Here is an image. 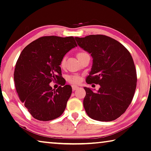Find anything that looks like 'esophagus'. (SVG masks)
Returning a JSON list of instances; mask_svg holds the SVG:
<instances>
[{
  "label": "esophagus",
  "mask_w": 151,
  "mask_h": 151,
  "mask_svg": "<svg viewBox=\"0 0 151 151\" xmlns=\"http://www.w3.org/2000/svg\"><path fill=\"white\" fill-rule=\"evenodd\" d=\"M78 88V86H75V85H73L72 86V91H76V89L77 88Z\"/></svg>",
  "instance_id": "esophagus-1"
}]
</instances>
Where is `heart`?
<instances>
[{
    "label": "heart",
    "instance_id": "heart-1",
    "mask_svg": "<svg viewBox=\"0 0 151 151\" xmlns=\"http://www.w3.org/2000/svg\"><path fill=\"white\" fill-rule=\"evenodd\" d=\"M86 55H88L87 53H86L85 51H81L79 53H78L77 55V57H78V59L81 58L82 57L85 56ZM65 61H66V58L63 57L62 58V60L60 61V66H64V64H65ZM66 79L70 83H71L72 84H78L81 81V79H80V77L78 76H68L66 77Z\"/></svg>",
    "mask_w": 151,
    "mask_h": 151
}]
</instances>
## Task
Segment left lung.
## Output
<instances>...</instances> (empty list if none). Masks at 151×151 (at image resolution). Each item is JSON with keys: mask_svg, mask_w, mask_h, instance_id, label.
<instances>
[{"mask_svg": "<svg viewBox=\"0 0 151 151\" xmlns=\"http://www.w3.org/2000/svg\"><path fill=\"white\" fill-rule=\"evenodd\" d=\"M75 38L93 58L86 82L100 85L96 93L84 87L85 111L96 121H114L127 109L136 88L137 73L132 55L121 43L105 35Z\"/></svg>", "mask_w": 151, "mask_h": 151, "instance_id": "obj_1", "label": "left lung"}]
</instances>
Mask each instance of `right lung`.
Here are the masks:
<instances>
[{
	"instance_id": "right-lung-1",
	"label": "right lung",
	"mask_w": 151,
	"mask_h": 151,
	"mask_svg": "<svg viewBox=\"0 0 151 151\" xmlns=\"http://www.w3.org/2000/svg\"><path fill=\"white\" fill-rule=\"evenodd\" d=\"M75 47L73 36H47L31 42L21 53L14 73L15 86L21 102L35 119L51 121L65 110L72 87L64 83L55 90L50 83L60 79V61Z\"/></svg>"
}]
</instances>
